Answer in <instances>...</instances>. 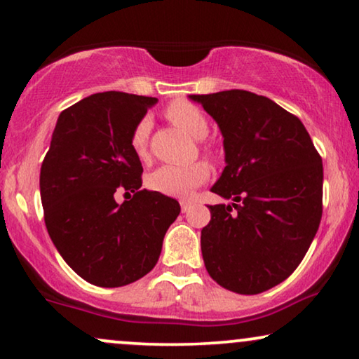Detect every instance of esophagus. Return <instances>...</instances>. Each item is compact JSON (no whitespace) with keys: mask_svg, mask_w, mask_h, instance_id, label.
<instances>
[{"mask_svg":"<svg viewBox=\"0 0 359 359\" xmlns=\"http://www.w3.org/2000/svg\"><path fill=\"white\" fill-rule=\"evenodd\" d=\"M180 204H181V210H183V212H186V210H188L191 205H193V203H191V201H186V199L180 201Z\"/></svg>","mask_w":359,"mask_h":359,"instance_id":"esophagus-1","label":"esophagus"}]
</instances>
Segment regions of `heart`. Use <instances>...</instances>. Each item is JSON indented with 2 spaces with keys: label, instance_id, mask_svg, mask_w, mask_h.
Wrapping results in <instances>:
<instances>
[{
  "label": "heart",
  "instance_id": "heart-1",
  "mask_svg": "<svg viewBox=\"0 0 359 359\" xmlns=\"http://www.w3.org/2000/svg\"><path fill=\"white\" fill-rule=\"evenodd\" d=\"M165 116L170 122L178 126L196 140H204L209 135V121L204 112L193 102L178 100L170 102L165 109ZM150 117H142L130 134V147L139 160H149L150 156ZM201 149L205 155H210V149L201 142ZM210 176V168L204 161H194L186 166L165 165L149 175L147 184L156 193L173 196V198H189L196 188L205 183Z\"/></svg>",
  "mask_w": 359,
  "mask_h": 359
}]
</instances>
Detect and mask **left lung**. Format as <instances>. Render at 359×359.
<instances>
[{"instance_id":"obj_1","label":"left lung","mask_w":359,"mask_h":359,"mask_svg":"<svg viewBox=\"0 0 359 359\" xmlns=\"http://www.w3.org/2000/svg\"><path fill=\"white\" fill-rule=\"evenodd\" d=\"M224 135L225 166L208 205L201 250L210 278L237 294H259L291 276L322 219V156L299 117L243 90L191 95Z\"/></svg>"}]
</instances>
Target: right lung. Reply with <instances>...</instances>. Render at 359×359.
<instances>
[{
    "instance_id": "obj_1",
    "label": "right lung",
    "mask_w": 359,
    "mask_h": 359,
    "mask_svg": "<svg viewBox=\"0 0 359 359\" xmlns=\"http://www.w3.org/2000/svg\"><path fill=\"white\" fill-rule=\"evenodd\" d=\"M156 97L96 93L58 116L41 168L43 220L58 253L85 281L119 287L150 273L178 201L140 189L142 168L130 147L137 122ZM116 190L133 198L122 205Z\"/></svg>"
}]
</instances>
